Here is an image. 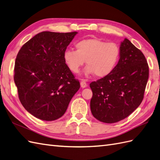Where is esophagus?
Returning a JSON list of instances; mask_svg holds the SVG:
<instances>
[{
    "instance_id": "34e87169",
    "label": "esophagus",
    "mask_w": 160,
    "mask_h": 160,
    "mask_svg": "<svg viewBox=\"0 0 160 160\" xmlns=\"http://www.w3.org/2000/svg\"><path fill=\"white\" fill-rule=\"evenodd\" d=\"M80 86L82 88H86L87 87V84L84 80H82V81L80 82Z\"/></svg>"
}]
</instances>
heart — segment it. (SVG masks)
I'll use <instances>...</instances> for the list:
<instances>
[{
    "label": "heart",
    "instance_id": "obj_1",
    "mask_svg": "<svg viewBox=\"0 0 160 160\" xmlns=\"http://www.w3.org/2000/svg\"><path fill=\"white\" fill-rule=\"evenodd\" d=\"M75 48L76 51L68 49L63 54L65 64L74 73L80 72L86 61V75L95 73L97 77L103 78L113 71L120 59V47L113 42L87 38L77 42Z\"/></svg>",
    "mask_w": 160,
    "mask_h": 160
}]
</instances>
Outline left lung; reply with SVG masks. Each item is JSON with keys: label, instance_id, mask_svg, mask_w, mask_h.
<instances>
[{"label": "left lung", "instance_id": "left-lung-1", "mask_svg": "<svg viewBox=\"0 0 160 160\" xmlns=\"http://www.w3.org/2000/svg\"><path fill=\"white\" fill-rule=\"evenodd\" d=\"M120 48V59L113 71L90 84L92 116L108 124L124 120L140 105L149 78L143 53L127 38Z\"/></svg>", "mask_w": 160, "mask_h": 160}]
</instances>
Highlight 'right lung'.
<instances>
[{
    "mask_svg": "<svg viewBox=\"0 0 160 160\" xmlns=\"http://www.w3.org/2000/svg\"><path fill=\"white\" fill-rule=\"evenodd\" d=\"M76 32H42L24 44L17 55L14 81L19 99L40 120L63 116L80 88L79 81L65 64L63 54Z\"/></svg>",
    "mask_w": 160,
    "mask_h": 160,
    "instance_id": "right-lung-1",
    "label": "right lung"
}]
</instances>
